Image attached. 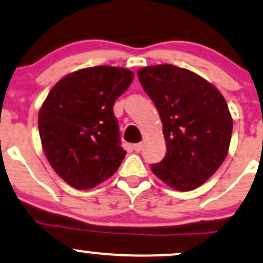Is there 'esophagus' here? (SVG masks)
Returning a JSON list of instances; mask_svg holds the SVG:
<instances>
[{
    "instance_id": "1",
    "label": "esophagus",
    "mask_w": 263,
    "mask_h": 263,
    "mask_svg": "<svg viewBox=\"0 0 263 263\" xmlns=\"http://www.w3.org/2000/svg\"><path fill=\"white\" fill-rule=\"evenodd\" d=\"M142 147H143V144H142V143H136V144H134V149H135L137 153L141 152Z\"/></svg>"
}]
</instances>
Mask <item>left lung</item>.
I'll use <instances>...</instances> for the list:
<instances>
[{
	"label": "left lung",
	"instance_id": "left-lung-1",
	"mask_svg": "<svg viewBox=\"0 0 263 263\" xmlns=\"http://www.w3.org/2000/svg\"><path fill=\"white\" fill-rule=\"evenodd\" d=\"M138 79L155 102L167 153L151 170L162 182L189 192L206 182L229 153L232 117L213 84L172 64L140 68Z\"/></svg>",
	"mask_w": 263,
	"mask_h": 263
}]
</instances>
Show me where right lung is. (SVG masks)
Returning a JSON list of instances; mask_svg holds the SVG:
<instances>
[{"instance_id":"right-lung-1","label":"right lung","mask_w":263,"mask_h":263,"mask_svg":"<svg viewBox=\"0 0 263 263\" xmlns=\"http://www.w3.org/2000/svg\"><path fill=\"white\" fill-rule=\"evenodd\" d=\"M134 73L99 65L65 75L52 87L38 114L42 147L55 173L85 190L119 170L126 151L120 146L114 104Z\"/></svg>"}]
</instances>
